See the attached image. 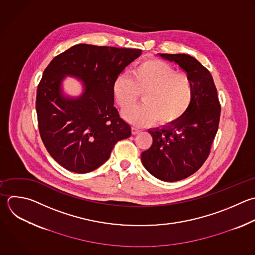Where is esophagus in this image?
<instances>
[{"mask_svg":"<svg viewBox=\"0 0 255 255\" xmlns=\"http://www.w3.org/2000/svg\"><path fill=\"white\" fill-rule=\"evenodd\" d=\"M139 131H140V129H139V128H134V127H133V128H131V132H132V134H134V135H135V134H137Z\"/></svg>","mask_w":255,"mask_h":255,"instance_id":"34e87169","label":"esophagus"}]
</instances>
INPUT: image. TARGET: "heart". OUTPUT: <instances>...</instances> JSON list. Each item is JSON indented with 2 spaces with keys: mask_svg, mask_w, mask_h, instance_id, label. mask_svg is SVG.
I'll return each mask as SVG.
<instances>
[{
  "mask_svg": "<svg viewBox=\"0 0 255 255\" xmlns=\"http://www.w3.org/2000/svg\"><path fill=\"white\" fill-rule=\"evenodd\" d=\"M114 97L125 111L143 94L144 104L124 113V118L134 126H144L153 120L161 126L181 119L193 99L191 81L168 64L159 60L140 63L130 77H119L114 83Z\"/></svg>",
  "mask_w": 255,
  "mask_h": 255,
  "instance_id": "1",
  "label": "heart"
}]
</instances>
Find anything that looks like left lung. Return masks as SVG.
<instances>
[{"mask_svg":"<svg viewBox=\"0 0 255 255\" xmlns=\"http://www.w3.org/2000/svg\"><path fill=\"white\" fill-rule=\"evenodd\" d=\"M175 63L193 87V99L185 115L161 128H149L152 144L141 153V162L154 177L177 181L200 168L207 158L218 129L220 105L210 73L185 54H158Z\"/></svg>","mask_w":255,"mask_h":255,"instance_id":"obj_1","label":"left lung"}]
</instances>
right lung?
Listing matches in <instances>:
<instances>
[{
	"label": "right lung",
	"mask_w": 255,
	"mask_h": 255,
	"mask_svg": "<svg viewBox=\"0 0 255 255\" xmlns=\"http://www.w3.org/2000/svg\"><path fill=\"white\" fill-rule=\"evenodd\" d=\"M141 50L76 45L54 58L37 92L42 140L52 157L66 169L87 173L104 164L115 144L131 134L115 108L114 83ZM84 86L78 97L64 94L65 77Z\"/></svg>",
	"instance_id": "add662e5"
}]
</instances>
